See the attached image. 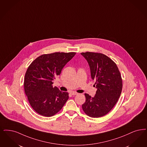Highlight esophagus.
I'll return each mask as SVG.
<instances>
[{"label": "esophagus", "mask_w": 147, "mask_h": 147, "mask_svg": "<svg viewBox=\"0 0 147 147\" xmlns=\"http://www.w3.org/2000/svg\"><path fill=\"white\" fill-rule=\"evenodd\" d=\"M71 94H72V95H73V96L78 94V93H77L76 92H74V91H72V92H71Z\"/></svg>", "instance_id": "obj_1"}]
</instances>
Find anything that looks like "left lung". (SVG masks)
I'll return each instance as SVG.
<instances>
[{
	"label": "left lung",
	"mask_w": 147,
	"mask_h": 147,
	"mask_svg": "<svg viewBox=\"0 0 147 147\" xmlns=\"http://www.w3.org/2000/svg\"><path fill=\"white\" fill-rule=\"evenodd\" d=\"M81 54L88 62L91 78L96 81L97 89L94 97L85 94L86 101L82 109L90 117H102L112 110L120 96L121 76L116 63L105 55L91 52Z\"/></svg>",
	"instance_id": "8db88e82"
}]
</instances>
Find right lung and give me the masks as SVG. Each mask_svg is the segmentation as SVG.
<instances>
[{"mask_svg":"<svg viewBox=\"0 0 147 147\" xmlns=\"http://www.w3.org/2000/svg\"><path fill=\"white\" fill-rule=\"evenodd\" d=\"M76 53L44 54L30 65L24 79V92L30 105L39 114L50 117L62 108L68 93L53 87V80Z\"/></svg>","mask_w":147,"mask_h":147,"instance_id":"obj_1","label":"right lung"}]
</instances>
